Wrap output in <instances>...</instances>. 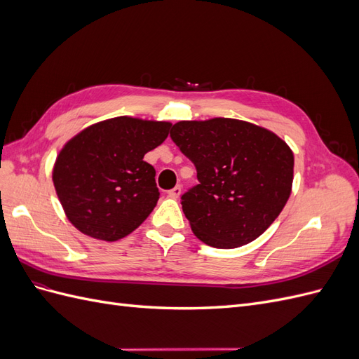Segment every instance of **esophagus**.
<instances>
[{"instance_id": "1", "label": "esophagus", "mask_w": 359, "mask_h": 359, "mask_svg": "<svg viewBox=\"0 0 359 359\" xmlns=\"http://www.w3.org/2000/svg\"><path fill=\"white\" fill-rule=\"evenodd\" d=\"M168 194H169V198H172V199H178L180 194H181V187H180V186L173 187L172 190L168 191Z\"/></svg>"}]
</instances>
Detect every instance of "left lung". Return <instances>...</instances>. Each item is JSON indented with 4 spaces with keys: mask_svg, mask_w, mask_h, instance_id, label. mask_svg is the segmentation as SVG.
<instances>
[{
    "mask_svg": "<svg viewBox=\"0 0 359 359\" xmlns=\"http://www.w3.org/2000/svg\"><path fill=\"white\" fill-rule=\"evenodd\" d=\"M170 137L198 170L199 184L181 196L199 240L215 248L255 241L290 196L293 153L268 128L233 118L180 121Z\"/></svg>",
    "mask_w": 359,
    "mask_h": 359,
    "instance_id": "obj_1",
    "label": "left lung"
}]
</instances>
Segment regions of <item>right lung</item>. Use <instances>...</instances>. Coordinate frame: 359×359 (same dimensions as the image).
Listing matches in <instances>:
<instances>
[{
	"instance_id": "obj_1",
	"label": "right lung",
	"mask_w": 359,
	"mask_h": 359,
	"mask_svg": "<svg viewBox=\"0 0 359 359\" xmlns=\"http://www.w3.org/2000/svg\"><path fill=\"white\" fill-rule=\"evenodd\" d=\"M170 126L116 116L83 128L62 147L52 181L76 229L112 243L144 223L160 196L156 169L144 156L163 144Z\"/></svg>"
}]
</instances>
